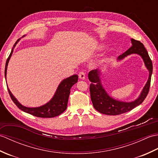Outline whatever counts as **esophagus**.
<instances>
[{
	"label": "esophagus",
	"mask_w": 158,
	"mask_h": 158,
	"mask_svg": "<svg viewBox=\"0 0 158 158\" xmlns=\"http://www.w3.org/2000/svg\"><path fill=\"white\" fill-rule=\"evenodd\" d=\"M79 77L80 79H84L85 77V74L83 71H81L79 73Z\"/></svg>",
	"instance_id": "34e87169"
}]
</instances>
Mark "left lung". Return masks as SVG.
<instances>
[{
	"label": "left lung",
	"instance_id": "1",
	"mask_svg": "<svg viewBox=\"0 0 158 158\" xmlns=\"http://www.w3.org/2000/svg\"><path fill=\"white\" fill-rule=\"evenodd\" d=\"M131 41H132V46L122 55L119 56L117 60H122L127 56L132 54V53H137L140 55L143 59L147 69L149 71L148 81L144 87L140 96L136 100L131 102H121L110 97L105 92V89L102 88L100 77V70L97 69L91 70L88 74L89 80L91 81V84L89 85L91 100L94 109L102 114L108 115H117L128 112L135 108L136 106L140 105L149 93L151 78H152L153 72L152 60L142 43L133 39H131Z\"/></svg>",
	"mask_w": 158,
	"mask_h": 158
}]
</instances>
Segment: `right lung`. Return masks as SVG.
<instances>
[{"label":"right lung","instance_id":"1","mask_svg":"<svg viewBox=\"0 0 158 158\" xmlns=\"http://www.w3.org/2000/svg\"><path fill=\"white\" fill-rule=\"evenodd\" d=\"M19 41V39L17 40V41L15 43V44L12 48L11 53H10L7 60H6L5 69V78L6 75V69H7L9 59L11 58V54L13 52V49H14L15 46ZM77 81H78V76L77 75H74L71 77H69V78L64 79L63 81L60 83V84L59 85L58 88L57 89L52 99L50 100L49 102L45 104V105L39 107H27L23 106L18 101V100H17L15 97L13 96L9 89H7L13 102L15 104V105L18 106L19 109H21L23 111L36 117H43V118H50V117H54L56 116H58L66 109L69 97L70 95V88H71V87L74 84H75Z\"/></svg>","mask_w":158,"mask_h":158}]
</instances>
